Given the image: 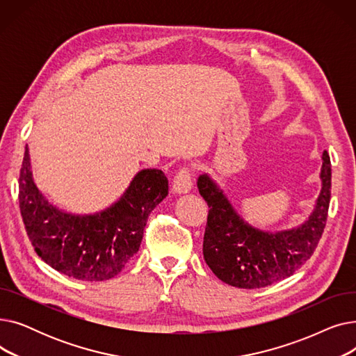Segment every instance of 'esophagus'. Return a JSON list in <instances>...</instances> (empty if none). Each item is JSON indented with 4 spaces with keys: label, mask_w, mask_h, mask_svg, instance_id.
I'll return each mask as SVG.
<instances>
[{
    "label": "esophagus",
    "mask_w": 356,
    "mask_h": 356,
    "mask_svg": "<svg viewBox=\"0 0 356 356\" xmlns=\"http://www.w3.org/2000/svg\"><path fill=\"white\" fill-rule=\"evenodd\" d=\"M192 173L188 167H183L176 173L173 180V191L179 195L181 193H189L192 191Z\"/></svg>",
    "instance_id": "34e87169"
}]
</instances>
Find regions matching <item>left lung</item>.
<instances>
[{"label": "left lung", "mask_w": 356, "mask_h": 356, "mask_svg": "<svg viewBox=\"0 0 356 356\" xmlns=\"http://www.w3.org/2000/svg\"><path fill=\"white\" fill-rule=\"evenodd\" d=\"M322 189L309 218L298 227L263 231L242 218L227 193L208 175L197 179L200 196L209 207L203 236V258L223 283L238 289H261L290 277L314 252L322 238L330 202L332 168L325 149Z\"/></svg>", "instance_id": "left-lung-1"}]
</instances>
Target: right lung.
<instances>
[{
	"mask_svg": "<svg viewBox=\"0 0 356 356\" xmlns=\"http://www.w3.org/2000/svg\"><path fill=\"white\" fill-rule=\"evenodd\" d=\"M167 195L164 173L143 168L104 211H62L34 183L27 145L18 179L20 212L34 251L56 271L81 282H104L121 273L140 248L148 215Z\"/></svg>",
	"mask_w": 356,
	"mask_h": 356,
	"instance_id": "obj_1",
	"label": "right lung"
}]
</instances>
